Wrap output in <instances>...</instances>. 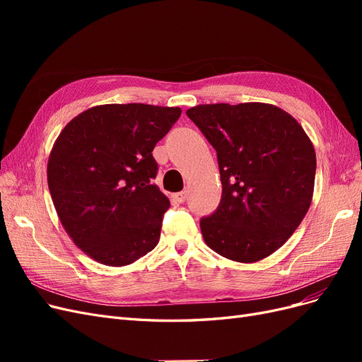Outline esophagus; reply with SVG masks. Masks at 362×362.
Instances as JSON below:
<instances>
[{"label": "esophagus", "instance_id": "1", "mask_svg": "<svg viewBox=\"0 0 362 362\" xmlns=\"http://www.w3.org/2000/svg\"><path fill=\"white\" fill-rule=\"evenodd\" d=\"M173 198H175V201L177 202H180V204H182V202H185V199H187V192H178V193H175L173 194Z\"/></svg>", "mask_w": 362, "mask_h": 362}]
</instances>
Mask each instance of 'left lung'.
<instances>
[{"mask_svg":"<svg viewBox=\"0 0 362 362\" xmlns=\"http://www.w3.org/2000/svg\"><path fill=\"white\" fill-rule=\"evenodd\" d=\"M185 113L216 149L221 170V204L201 218L206 246L237 262L272 255L310 210L313 141L298 120L272 104H201Z\"/></svg>","mask_w":362,"mask_h":362,"instance_id":"obj_1","label":"left lung"}]
</instances>
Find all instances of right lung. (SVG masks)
<instances>
[{
	"label": "right lung",
	"mask_w": 362,
	"mask_h": 362,
	"mask_svg": "<svg viewBox=\"0 0 362 362\" xmlns=\"http://www.w3.org/2000/svg\"><path fill=\"white\" fill-rule=\"evenodd\" d=\"M180 116V107L104 104L62 129L48 187L64 231L86 255L120 267L157 246L170 202L152 184V151Z\"/></svg>",
	"instance_id": "obj_1"
}]
</instances>
